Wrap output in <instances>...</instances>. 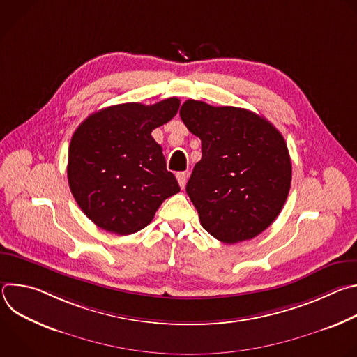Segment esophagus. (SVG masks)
Wrapping results in <instances>:
<instances>
[{
    "mask_svg": "<svg viewBox=\"0 0 357 357\" xmlns=\"http://www.w3.org/2000/svg\"><path fill=\"white\" fill-rule=\"evenodd\" d=\"M176 179H178V183H179V186L183 189V188H185V185H186L188 174H186V172H178V174H176Z\"/></svg>",
    "mask_w": 357,
    "mask_h": 357,
    "instance_id": "esophagus-1",
    "label": "esophagus"
}]
</instances>
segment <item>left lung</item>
<instances>
[{"label":"left lung","instance_id":"8db88e82","mask_svg":"<svg viewBox=\"0 0 357 357\" xmlns=\"http://www.w3.org/2000/svg\"><path fill=\"white\" fill-rule=\"evenodd\" d=\"M179 114L202 141V160L186 185L202 227L230 244L259 236L277 219L291 188L284 137L245 109L186 100Z\"/></svg>","mask_w":357,"mask_h":357}]
</instances>
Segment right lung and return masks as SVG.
<instances>
[{
    "label": "right lung",
    "mask_w": 357,
    "mask_h": 357,
    "mask_svg": "<svg viewBox=\"0 0 357 357\" xmlns=\"http://www.w3.org/2000/svg\"><path fill=\"white\" fill-rule=\"evenodd\" d=\"M178 97L152 106L124 103L90 114L69 145V188L83 213L120 236L151 223L162 202L181 190L151 132L179 110Z\"/></svg>",
    "instance_id": "obj_1"
}]
</instances>
